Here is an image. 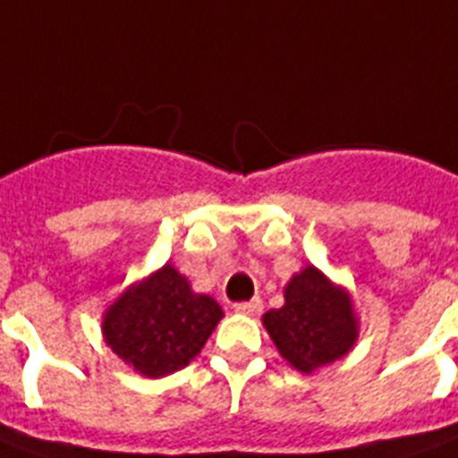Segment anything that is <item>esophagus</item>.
I'll return each mask as SVG.
<instances>
[{
	"label": "esophagus",
	"instance_id": "1",
	"mask_svg": "<svg viewBox=\"0 0 458 458\" xmlns=\"http://www.w3.org/2000/svg\"><path fill=\"white\" fill-rule=\"evenodd\" d=\"M233 311L241 313V316H257V313L262 311V300L238 301V304H233Z\"/></svg>",
	"mask_w": 458,
	"mask_h": 458
}]
</instances>
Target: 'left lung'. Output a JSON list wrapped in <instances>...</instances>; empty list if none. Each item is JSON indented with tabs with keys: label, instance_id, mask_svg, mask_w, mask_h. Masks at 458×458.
I'll return each instance as SVG.
<instances>
[{
	"label": "left lung",
	"instance_id": "1",
	"mask_svg": "<svg viewBox=\"0 0 458 458\" xmlns=\"http://www.w3.org/2000/svg\"><path fill=\"white\" fill-rule=\"evenodd\" d=\"M285 304L262 316L276 349L290 368L311 374L339 360L358 339L351 294L318 271L304 267L285 285Z\"/></svg>",
	"mask_w": 458,
	"mask_h": 458
}]
</instances>
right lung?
<instances>
[{"mask_svg":"<svg viewBox=\"0 0 458 458\" xmlns=\"http://www.w3.org/2000/svg\"><path fill=\"white\" fill-rule=\"evenodd\" d=\"M225 311L191 290L173 264L133 283L102 316V337L121 360L149 379L187 368Z\"/></svg>","mask_w":458,"mask_h":458,"instance_id":"1","label":"right lung"}]
</instances>
